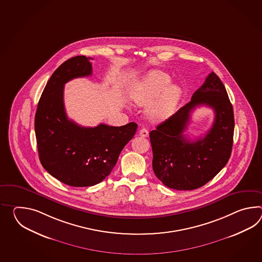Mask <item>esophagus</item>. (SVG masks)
I'll list each match as a JSON object with an SVG mask.
<instances>
[{
	"label": "esophagus",
	"mask_w": 262,
	"mask_h": 262,
	"mask_svg": "<svg viewBox=\"0 0 262 262\" xmlns=\"http://www.w3.org/2000/svg\"><path fill=\"white\" fill-rule=\"evenodd\" d=\"M139 134L140 136H142V137H147L148 136V130L145 128H141Z\"/></svg>",
	"instance_id": "esophagus-1"
}]
</instances>
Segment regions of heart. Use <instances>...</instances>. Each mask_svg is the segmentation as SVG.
Masks as SVG:
<instances>
[{"mask_svg": "<svg viewBox=\"0 0 262 262\" xmlns=\"http://www.w3.org/2000/svg\"><path fill=\"white\" fill-rule=\"evenodd\" d=\"M171 79L160 70H151L135 81L130 88V98L136 104L145 106L152 103L147 115L155 121H164L173 115L181 97L180 88L170 85Z\"/></svg>", "mask_w": 262, "mask_h": 262, "instance_id": "1", "label": "heart"}]
</instances>
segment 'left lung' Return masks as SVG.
Wrapping results in <instances>:
<instances>
[{
    "mask_svg": "<svg viewBox=\"0 0 262 262\" xmlns=\"http://www.w3.org/2000/svg\"><path fill=\"white\" fill-rule=\"evenodd\" d=\"M200 104L214 109L215 121L203 139L191 141L183 133L191 111ZM233 134L232 104L220 78L211 72L190 102L150 132L153 171L171 189L200 188L227 164L232 150Z\"/></svg>",
    "mask_w": 262,
    "mask_h": 262,
    "instance_id": "left-lung-1",
    "label": "left lung"
}]
</instances>
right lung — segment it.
Wrapping results in <instances>:
<instances>
[{"mask_svg": "<svg viewBox=\"0 0 262 262\" xmlns=\"http://www.w3.org/2000/svg\"><path fill=\"white\" fill-rule=\"evenodd\" d=\"M90 59L75 56L61 64L47 82L35 113L41 164L53 178L72 187L93 186L103 181L138 127L130 122L121 127L99 124L85 128L68 118L64 83L91 75Z\"/></svg>", "mask_w": 262, "mask_h": 262, "instance_id": "obj_1", "label": "right lung"}]
</instances>
